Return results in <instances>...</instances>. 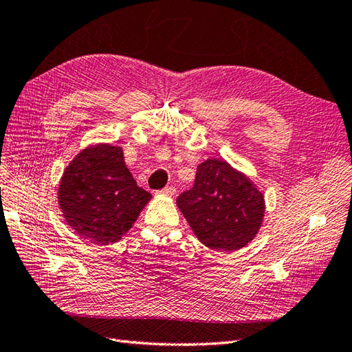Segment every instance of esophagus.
Instances as JSON below:
<instances>
[{"label": "esophagus", "mask_w": 352, "mask_h": 352, "mask_svg": "<svg viewBox=\"0 0 352 352\" xmlns=\"http://www.w3.org/2000/svg\"><path fill=\"white\" fill-rule=\"evenodd\" d=\"M160 195H164V196H169V197H173V196H175V188L174 187H165L164 190H160Z\"/></svg>", "instance_id": "1"}]
</instances>
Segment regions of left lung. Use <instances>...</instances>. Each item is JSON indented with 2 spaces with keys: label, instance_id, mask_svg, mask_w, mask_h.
Here are the masks:
<instances>
[{
  "label": "left lung",
  "instance_id": "8db88e82",
  "mask_svg": "<svg viewBox=\"0 0 352 352\" xmlns=\"http://www.w3.org/2000/svg\"><path fill=\"white\" fill-rule=\"evenodd\" d=\"M177 205L205 247L226 253L256 238L266 211L257 184L223 159L202 162L193 187L178 196Z\"/></svg>",
  "mask_w": 352,
  "mask_h": 352
}]
</instances>
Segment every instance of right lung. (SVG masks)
I'll return each mask as SVG.
<instances>
[{
  "instance_id": "obj_1",
  "label": "right lung",
  "mask_w": 352,
  "mask_h": 352,
  "mask_svg": "<svg viewBox=\"0 0 352 352\" xmlns=\"http://www.w3.org/2000/svg\"><path fill=\"white\" fill-rule=\"evenodd\" d=\"M150 199L126 168L122 147L108 142L78 151L58 187V204L68 226L80 239L99 245L120 241Z\"/></svg>"
}]
</instances>
